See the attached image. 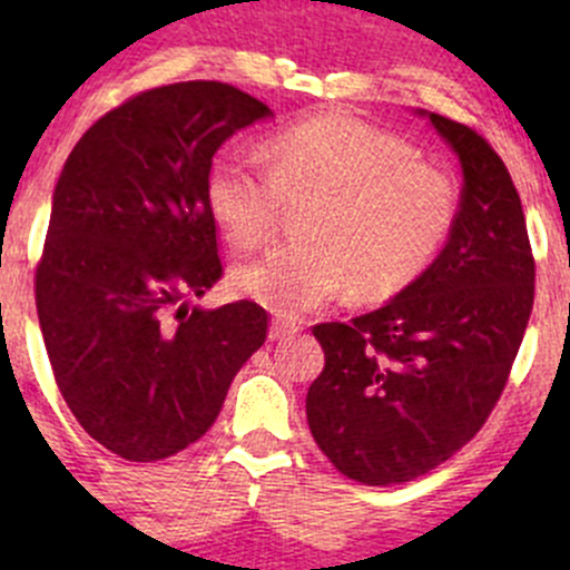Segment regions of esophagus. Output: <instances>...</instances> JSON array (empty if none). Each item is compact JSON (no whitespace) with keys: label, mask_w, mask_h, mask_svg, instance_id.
<instances>
[{"label":"esophagus","mask_w":570,"mask_h":570,"mask_svg":"<svg viewBox=\"0 0 570 570\" xmlns=\"http://www.w3.org/2000/svg\"><path fill=\"white\" fill-rule=\"evenodd\" d=\"M297 331H301V325H295V322H292V320L275 317L273 322H269V338H273V342H281V338L295 336Z\"/></svg>","instance_id":"obj_1"}]
</instances>
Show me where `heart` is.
I'll return each mask as SVG.
<instances>
[{
  "instance_id": "b5f03b06",
  "label": "heart",
  "mask_w": 570,
  "mask_h": 570,
  "mask_svg": "<svg viewBox=\"0 0 570 570\" xmlns=\"http://www.w3.org/2000/svg\"><path fill=\"white\" fill-rule=\"evenodd\" d=\"M267 165L237 151L212 159L204 198L228 245L267 243L286 206H299L292 243L232 269L237 295L301 317L350 286L383 301L419 278L452 234L455 178L416 148L347 112H320L267 140Z\"/></svg>"
}]
</instances>
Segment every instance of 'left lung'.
Wrapping results in <instances>:
<instances>
[{
  "instance_id": "1",
  "label": "left lung",
  "mask_w": 570,
  "mask_h": 570,
  "mask_svg": "<svg viewBox=\"0 0 570 570\" xmlns=\"http://www.w3.org/2000/svg\"><path fill=\"white\" fill-rule=\"evenodd\" d=\"M428 118L463 165L444 250L377 312L314 325L325 370L308 389V428L364 485L416 480L480 433L532 314L534 256L502 157L471 126Z\"/></svg>"
}]
</instances>
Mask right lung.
<instances>
[{
	"mask_svg": "<svg viewBox=\"0 0 570 570\" xmlns=\"http://www.w3.org/2000/svg\"><path fill=\"white\" fill-rule=\"evenodd\" d=\"M264 115L226 82L142 90L79 137L57 178L36 267L40 331L66 405L124 461L195 444L267 338L258 303L187 308L223 278L204 198L212 157Z\"/></svg>",
	"mask_w": 570,
	"mask_h": 570,
	"instance_id": "right-lung-1",
	"label": "right lung"
}]
</instances>
